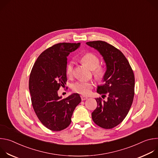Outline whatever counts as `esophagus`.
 Wrapping results in <instances>:
<instances>
[{"instance_id": "obj_1", "label": "esophagus", "mask_w": 158, "mask_h": 158, "mask_svg": "<svg viewBox=\"0 0 158 158\" xmlns=\"http://www.w3.org/2000/svg\"><path fill=\"white\" fill-rule=\"evenodd\" d=\"M81 98L82 101H85V100H86V99H87V97L84 96H81Z\"/></svg>"}]
</instances>
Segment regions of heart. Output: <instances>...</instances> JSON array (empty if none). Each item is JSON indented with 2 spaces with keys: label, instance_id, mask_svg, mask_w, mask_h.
Instances as JSON below:
<instances>
[{
  "label": "heart",
  "instance_id": "1",
  "mask_svg": "<svg viewBox=\"0 0 158 158\" xmlns=\"http://www.w3.org/2000/svg\"><path fill=\"white\" fill-rule=\"evenodd\" d=\"M81 60L82 62L85 64L90 69L94 71V74L96 79L98 80L102 79L104 72L101 67H99L100 60L96 55L93 53H87L81 57ZM73 72L74 62L71 61L67 64L66 66L65 73L67 76H71L73 74ZM93 86L94 84L91 82L79 81L73 84V89L76 93L80 94L88 95L91 93Z\"/></svg>",
  "mask_w": 158,
  "mask_h": 158
}]
</instances>
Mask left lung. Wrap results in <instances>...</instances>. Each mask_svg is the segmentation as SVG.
I'll list each match as a JSON object with an SVG mask.
<instances>
[{"label": "left lung", "mask_w": 158, "mask_h": 158, "mask_svg": "<svg viewBox=\"0 0 158 158\" xmlns=\"http://www.w3.org/2000/svg\"><path fill=\"white\" fill-rule=\"evenodd\" d=\"M89 47L98 51L106 64L103 85H98L97 93L104 96L106 101L96 99L98 106L92 112L93 121L101 127L111 129L119 124L131 107L134 95V76L124 54L110 44L101 40L87 42Z\"/></svg>", "instance_id": "8db88e82"}]
</instances>
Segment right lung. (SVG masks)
Returning <instances> with one entry per match:
<instances>
[{
  "label": "right lung",
  "mask_w": 158,
  "mask_h": 158,
  "mask_svg": "<svg viewBox=\"0 0 158 158\" xmlns=\"http://www.w3.org/2000/svg\"><path fill=\"white\" fill-rule=\"evenodd\" d=\"M81 43H59L44 51L34 64L29 88L34 110L40 121L49 129L59 131L68 127L76 107L81 102L79 94L62 99L58 95L66 84L67 57Z\"/></svg>",
  "instance_id": "right-lung-1"
}]
</instances>
